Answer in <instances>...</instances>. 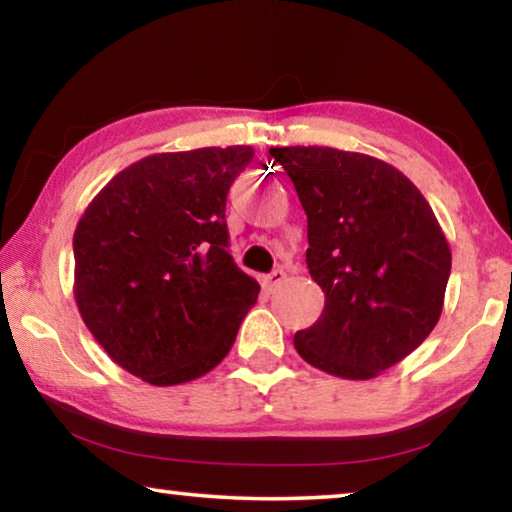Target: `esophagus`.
Returning a JSON list of instances; mask_svg holds the SVG:
<instances>
[{"label":"esophagus","mask_w":512,"mask_h":512,"mask_svg":"<svg viewBox=\"0 0 512 512\" xmlns=\"http://www.w3.org/2000/svg\"><path fill=\"white\" fill-rule=\"evenodd\" d=\"M284 279H286V272L284 270H275V272H270V275H265L261 279V284H263L265 291H275L277 286L284 282Z\"/></svg>","instance_id":"obj_1"}]
</instances>
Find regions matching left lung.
I'll use <instances>...</instances> for the list:
<instances>
[{"instance_id":"left-lung-1","label":"left lung","mask_w":512,"mask_h":512,"mask_svg":"<svg viewBox=\"0 0 512 512\" xmlns=\"http://www.w3.org/2000/svg\"><path fill=\"white\" fill-rule=\"evenodd\" d=\"M307 214L305 261L326 293L321 317L293 338L310 366L370 380L438 324L452 251L419 188L380 158L331 146H275Z\"/></svg>"}]
</instances>
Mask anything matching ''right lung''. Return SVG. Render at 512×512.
Returning a JSON list of instances; mask_svg holds the SVG:
<instances>
[{
	"label": "right lung",
	"mask_w": 512,
	"mask_h": 512,
	"mask_svg": "<svg viewBox=\"0 0 512 512\" xmlns=\"http://www.w3.org/2000/svg\"><path fill=\"white\" fill-rule=\"evenodd\" d=\"M251 146L153 153L118 172L74 230V300L118 366L172 387L233 347L261 286L228 251L226 195Z\"/></svg>",
	"instance_id": "add662e5"
}]
</instances>
